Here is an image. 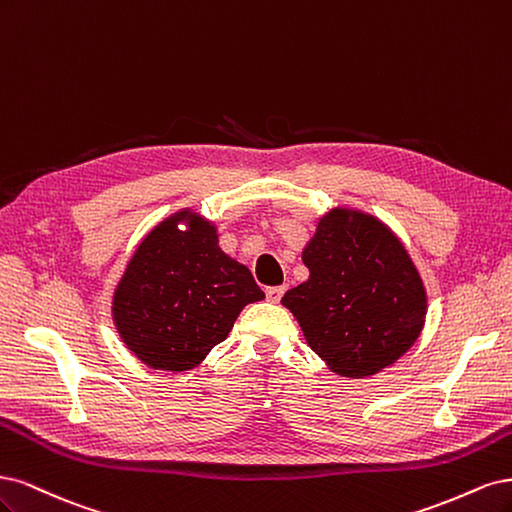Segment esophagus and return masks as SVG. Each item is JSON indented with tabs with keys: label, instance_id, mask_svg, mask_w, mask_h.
Here are the masks:
<instances>
[{
	"label": "esophagus",
	"instance_id": "1",
	"mask_svg": "<svg viewBox=\"0 0 512 512\" xmlns=\"http://www.w3.org/2000/svg\"><path fill=\"white\" fill-rule=\"evenodd\" d=\"M283 293H285V287H268L266 289V298L270 302H280V298H283Z\"/></svg>",
	"mask_w": 512,
	"mask_h": 512
}]
</instances>
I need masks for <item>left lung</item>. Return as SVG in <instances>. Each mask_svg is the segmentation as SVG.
<instances>
[{"label":"left lung","mask_w":512,"mask_h":512,"mask_svg":"<svg viewBox=\"0 0 512 512\" xmlns=\"http://www.w3.org/2000/svg\"><path fill=\"white\" fill-rule=\"evenodd\" d=\"M302 261L308 278L280 304L334 374L372 376L417 342L427 291L404 242L385 221L349 206L329 208Z\"/></svg>","instance_id":"1"}]
</instances>
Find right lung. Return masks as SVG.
Segmentation results:
<instances>
[{"label":"right lung","mask_w":512,"mask_h":512,"mask_svg":"<svg viewBox=\"0 0 512 512\" xmlns=\"http://www.w3.org/2000/svg\"><path fill=\"white\" fill-rule=\"evenodd\" d=\"M266 298L219 246V227L191 206L148 229L110 300L121 342L144 366L187 372L223 342L246 304Z\"/></svg>","instance_id":"1"}]
</instances>
